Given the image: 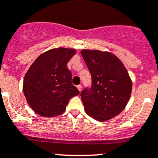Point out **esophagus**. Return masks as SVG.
Masks as SVG:
<instances>
[{"instance_id": "1", "label": "esophagus", "mask_w": 158, "mask_h": 158, "mask_svg": "<svg viewBox=\"0 0 158 158\" xmlns=\"http://www.w3.org/2000/svg\"><path fill=\"white\" fill-rule=\"evenodd\" d=\"M77 89H79V91H81V90H82V85H77Z\"/></svg>"}]
</instances>
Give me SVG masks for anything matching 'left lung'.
Instances as JSON below:
<instances>
[{
    "label": "left lung",
    "instance_id": "8db88e82",
    "mask_svg": "<svg viewBox=\"0 0 158 158\" xmlns=\"http://www.w3.org/2000/svg\"><path fill=\"white\" fill-rule=\"evenodd\" d=\"M90 72L92 85L80 93L85 111L105 122L120 114L128 103L132 82L121 60L110 52L84 49L81 52Z\"/></svg>",
    "mask_w": 158,
    "mask_h": 158
}]
</instances>
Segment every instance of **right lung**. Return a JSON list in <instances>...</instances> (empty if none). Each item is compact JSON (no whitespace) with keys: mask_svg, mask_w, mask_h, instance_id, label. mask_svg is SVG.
I'll use <instances>...</instances> for the list:
<instances>
[{"mask_svg":"<svg viewBox=\"0 0 158 158\" xmlns=\"http://www.w3.org/2000/svg\"><path fill=\"white\" fill-rule=\"evenodd\" d=\"M73 49H52L41 54L25 75L23 90L29 106L38 114L53 117L63 114L70 98L79 94L72 83L67 63Z\"/></svg>","mask_w":158,"mask_h":158,"instance_id":"right-lung-1","label":"right lung"}]
</instances>
